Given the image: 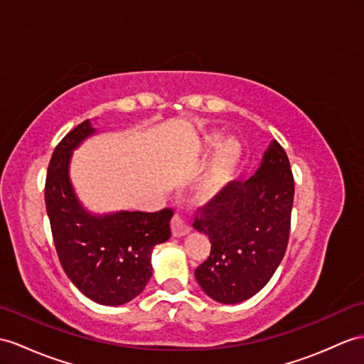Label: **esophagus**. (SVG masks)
I'll return each instance as SVG.
<instances>
[{
  "mask_svg": "<svg viewBox=\"0 0 364 364\" xmlns=\"http://www.w3.org/2000/svg\"><path fill=\"white\" fill-rule=\"evenodd\" d=\"M171 230H173V235L176 237H181V236H185L190 233L191 225L182 215H174V218L171 219Z\"/></svg>",
  "mask_w": 364,
  "mask_h": 364,
  "instance_id": "esophagus-1",
  "label": "esophagus"
}]
</instances>
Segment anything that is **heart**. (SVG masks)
<instances>
[{"instance_id": "b5f03b06", "label": "heart", "mask_w": 364, "mask_h": 364, "mask_svg": "<svg viewBox=\"0 0 364 364\" xmlns=\"http://www.w3.org/2000/svg\"><path fill=\"white\" fill-rule=\"evenodd\" d=\"M216 137V134H207L205 144L208 146L213 145ZM241 156L242 149L236 139L228 137L218 144L198 182L196 193L200 200H210L218 196L233 181Z\"/></svg>"}]
</instances>
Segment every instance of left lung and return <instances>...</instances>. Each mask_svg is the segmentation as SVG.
I'll list each match as a JSON object with an SVG mask.
<instances>
[{
  "mask_svg": "<svg viewBox=\"0 0 364 364\" xmlns=\"http://www.w3.org/2000/svg\"><path fill=\"white\" fill-rule=\"evenodd\" d=\"M294 196L289 157L272 140L253 177L230 182L199 208L193 227L208 236L211 252L194 277L210 298L236 304L267 284L287 249Z\"/></svg>",
  "mask_w": 364,
  "mask_h": 364,
  "instance_id": "1",
  "label": "left lung"
}]
</instances>
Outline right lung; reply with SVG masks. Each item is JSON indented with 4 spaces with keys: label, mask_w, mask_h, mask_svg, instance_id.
I'll use <instances>...</instances> for the list:
<instances>
[{
    "label": "right lung",
    "mask_w": 364,
    "mask_h": 364,
    "mask_svg": "<svg viewBox=\"0 0 364 364\" xmlns=\"http://www.w3.org/2000/svg\"><path fill=\"white\" fill-rule=\"evenodd\" d=\"M90 120L68 132L49 162L44 199L61 267L95 303L122 306L134 299L153 274L151 253L171 236V208L156 213L92 215L78 200L69 177L74 149L92 136Z\"/></svg>",
    "instance_id": "1"
}]
</instances>
